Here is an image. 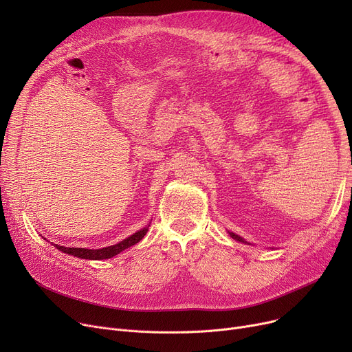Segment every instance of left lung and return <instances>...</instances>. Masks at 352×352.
Segmentation results:
<instances>
[{"label":"left lung","instance_id":"8db88e82","mask_svg":"<svg viewBox=\"0 0 352 352\" xmlns=\"http://www.w3.org/2000/svg\"><path fill=\"white\" fill-rule=\"evenodd\" d=\"M230 235L234 238V239H236V241H239V243H244V244H247V241L245 239L243 238V236H239V235H236V234H234V232H230Z\"/></svg>","mask_w":352,"mask_h":352}]
</instances>
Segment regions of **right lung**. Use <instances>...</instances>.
<instances>
[{
  "instance_id": "add662e5",
  "label": "right lung",
  "mask_w": 352,
  "mask_h": 352,
  "mask_svg": "<svg viewBox=\"0 0 352 352\" xmlns=\"http://www.w3.org/2000/svg\"><path fill=\"white\" fill-rule=\"evenodd\" d=\"M150 227V226H148ZM148 227L137 231L135 234L129 235L128 238H125L124 241L116 244V245H111V247H105V248H98V250H88V248H67V247H61V245H55L57 250L74 255V256H78L82 258V260H108V258H113L114 255L120 254L121 251L135 245L137 243H140L141 239L144 238V235L148 231Z\"/></svg>"
}]
</instances>
